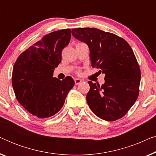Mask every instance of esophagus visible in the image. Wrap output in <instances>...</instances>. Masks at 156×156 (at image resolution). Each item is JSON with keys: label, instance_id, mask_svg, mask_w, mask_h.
Wrapping results in <instances>:
<instances>
[{"label": "esophagus", "instance_id": "1", "mask_svg": "<svg viewBox=\"0 0 156 156\" xmlns=\"http://www.w3.org/2000/svg\"><path fill=\"white\" fill-rule=\"evenodd\" d=\"M82 82V80H80V79H75V80H74V83H75L76 85L80 84Z\"/></svg>", "mask_w": 156, "mask_h": 156}]
</instances>
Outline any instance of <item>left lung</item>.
Masks as SVG:
<instances>
[{
  "label": "left lung",
  "mask_w": 156,
  "mask_h": 156,
  "mask_svg": "<svg viewBox=\"0 0 156 156\" xmlns=\"http://www.w3.org/2000/svg\"><path fill=\"white\" fill-rule=\"evenodd\" d=\"M72 33L88 45L92 67L100 68L105 74V82L101 86L88 82L89 106L104 120L121 119L139 94L140 71L131 46L123 38L97 28H74Z\"/></svg>",
  "instance_id": "left-lung-1"
}]
</instances>
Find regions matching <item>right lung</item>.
I'll use <instances>...</instances> for the list:
<instances>
[{"mask_svg": "<svg viewBox=\"0 0 156 156\" xmlns=\"http://www.w3.org/2000/svg\"><path fill=\"white\" fill-rule=\"evenodd\" d=\"M70 38V29L49 33L24 51L14 64L12 85L16 99L38 118L57 114L74 87L71 76L62 81L53 77L54 69L62 61V51Z\"/></svg>", "mask_w": 156, "mask_h": 156, "instance_id": "1", "label": "right lung"}]
</instances>
